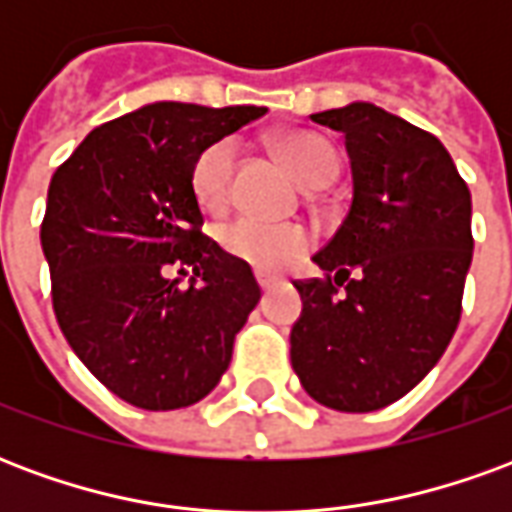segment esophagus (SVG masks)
Returning <instances> with one entry per match:
<instances>
[{
  "label": "esophagus",
  "mask_w": 512,
  "mask_h": 512,
  "mask_svg": "<svg viewBox=\"0 0 512 512\" xmlns=\"http://www.w3.org/2000/svg\"><path fill=\"white\" fill-rule=\"evenodd\" d=\"M257 285H260V290H263V293H268V290L274 288L277 282H274L271 277H263V274H257Z\"/></svg>",
  "instance_id": "esophagus-1"
}]
</instances>
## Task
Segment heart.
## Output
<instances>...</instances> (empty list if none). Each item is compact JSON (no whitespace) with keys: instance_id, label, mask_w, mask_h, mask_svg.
Instances as JSON below:
<instances>
[{"instance_id":"1","label":"heart","mask_w":512,"mask_h":512,"mask_svg":"<svg viewBox=\"0 0 512 512\" xmlns=\"http://www.w3.org/2000/svg\"><path fill=\"white\" fill-rule=\"evenodd\" d=\"M277 153L290 169V175L307 189H321L332 183L340 158L323 136L312 131H290L277 139ZM235 139L224 136L202 150L191 164V194L205 213H219L227 208L233 194ZM219 246L227 255L255 268L260 274H279L310 252L312 235L301 224L260 222L255 216H238L219 227Z\"/></svg>"}]
</instances>
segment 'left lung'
<instances>
[{
  "mask_svg": "<svg viewBox=\"0 0 512 512\" xmlns=\"http://www.w3.org/2000/svg\"><path fill=\"white\" fill-rule=\"evenodd\" d=\"M312 123L343 131L354 200L312 257L326 277L293 282L304 310L290 362L321 406L365 414L411 392L458 329L472 194L436 136L381 106L356 101Z\"/></svg>",
  "mask_w": 512,
  "mask_h": 512,
  "instance_id": "1",
  "label": "left lung"
}]
</instances>
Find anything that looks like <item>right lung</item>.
<instances>
[{"mask_svg": "<svg viewBox=\"0 0 512 512\" xmlns=\"http://www.w3.org/2000/svg\"><path fill=\"white\" fill-rule=\"evenodd\" d=\"M266 106L158 101L84 136L49 183L51 304L84 367L145 411L197 403L260 301L252 268L202 235L191 164ZM195 271L189 289L166 268Z\"/></svg>", "mask_w": 512, "mask_h": 512, "instance_id": "add662e5", "label": "right lung"}]
</instances>
